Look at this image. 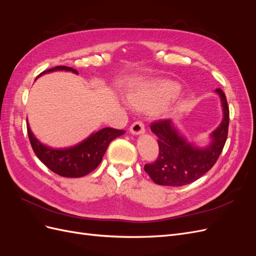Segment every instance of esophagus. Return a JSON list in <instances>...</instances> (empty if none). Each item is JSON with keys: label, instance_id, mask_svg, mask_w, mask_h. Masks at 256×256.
<instances>
[{"label": "esophagus", "instance_id": "34e87169", "mask_svg": "<svg viewBox=\"0 0 256 256\" xmlns=\"http://www.w3.org/2000/svg\"><path fill=\"white\" fill-rule=\"evenodd\" d=\"M130 132L134 136H140L145 132V128L142 122H134L132 125L130 126Z\"/></svg>", "mask_w": 256, "mask_h": 256}]
</instances>
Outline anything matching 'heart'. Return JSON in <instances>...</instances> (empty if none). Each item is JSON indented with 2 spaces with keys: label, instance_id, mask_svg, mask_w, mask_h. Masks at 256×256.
<instances>
[{
  "label": "heart",
  "instance_id": "obj_1",
  "mask_svg": "<svg viewBox=\"0 0 256 256\" xmlns=\"http://www.w3.org/2000/svg\"><path fill=\"white\" fill-rule=\"evenodd\" d=\"M182 85L177 82L170 80L154 81L131 92L128 100L138 109L156 110L175 100L182 94Z\"/></svg>",
  "mask_w": 256,
  "mask_h": 256
}]
</instances>
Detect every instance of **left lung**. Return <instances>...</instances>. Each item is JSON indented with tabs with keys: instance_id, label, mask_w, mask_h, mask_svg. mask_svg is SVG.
<instances>
[{
	"instance_id": "8db88e82",
	"label": "left lung",
	"mask_w": 256,
	"mask_h": 256,
	"mask_svg": "<svg viewBox=\"0 0 256 256\" xmlns=\"http://www.w3.org/2000/svg\"><path fill=\"white\" fill-rule=\"evenodd\" d=\"M214 92L220 98L223 118L204 146L189 142L171 120L152 124L150 129L158 136L159 157L144 170L154 184L180 187L198 180L216 164L228 138L230 112L224 92L220 88Z\"/></svg>"
}]
</instances>
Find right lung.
<instances>
[{
	"mask_svg": "<svg viewBox=\"0 0 256 256\" xmlns=\"http://www.w3.org/2000/svg\"><path fill=\"white\" fill-rule=\"evenodd\" d=\"M53 72H72L76 74H78L72 67L56 66L42 72L38 76ZM26 127L30 145L38 159L52 172L69 178L82 177L95 170L102 162L109 144L114 138L126 132L124 130L102 128L94 131L85 140L74 146L65 147V148H53L38 140L30 130L28 122H26Z\"/></svg>",
	"mask_w": 256,
	"mask_h": 256,
	"instance_id": "1",
	"label": "right lung"
}]
</instances>
